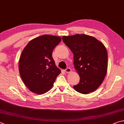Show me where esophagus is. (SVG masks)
Wrapping results in <instances>:
<instances>
[{"instance_id":"1","label":"esophagus","mask_w":124,"mask_h":124,"mask_svg":"<svg viewBox=\"0 0 124 124\" xmlns=\"http://www.w3.org/2000/svg\"><path fill=\"white\" fill-rule=\"evenodd\" d=\"M65 71H66L67 73H69L71 71V69L70 68H67L66 70H65Z\"/></svg>"}]
</instances>
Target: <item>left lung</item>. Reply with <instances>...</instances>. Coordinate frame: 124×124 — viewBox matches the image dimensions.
Returning a JSON list of instances; mask_svg holds the SVG:
<instances>
[{"label":"left lung","mask_w":124,"mask_h":124,"mask_svg":"<svg viewBox=\"0 0 124 124\" xmlns=\"http://www.w3.org/2000/svg\"><path fill=\"white\" fill-rule=\"evenodd\" d=\"M64 44L74 54V68L80 82L74 89L87 94L97 89L107 74L108 55L106 47L95 37L85 34L63 36Z\"/></svg>","instance_id":"left-lung-1"}]
</instances>
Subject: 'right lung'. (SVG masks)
<instances>
[{
    "label": "right lung",
    "instance_id": "right-lung-1",
    "mask_svg": "<svg viewBox=\"0 0 124 124\" xmlns=\"http://www.w3.org/2000/svg\"><path fill=\"white\" fill-rule=\"evenodd\" d=\"M61 41L59 36L44 35L32 39L24 48L19 60V71L24 84L33 93L43 94L51 89L60 69L52 57Z\"/></svg>",
    "mask_w": 124,
    "mask_h": 124
}]
</instances>
